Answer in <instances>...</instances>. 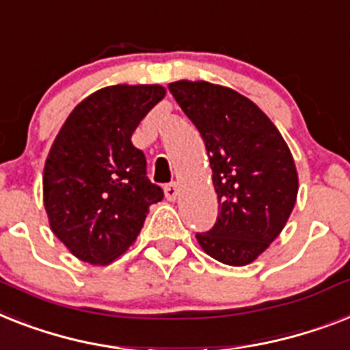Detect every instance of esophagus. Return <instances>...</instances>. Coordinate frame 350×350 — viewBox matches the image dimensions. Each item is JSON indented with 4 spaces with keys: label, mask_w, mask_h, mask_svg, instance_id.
I'll list each match as a JSON object with an SVG mask.
<instances>
[{
    "label": "esophagus",
    "mask_w": 350,
    "mask_h": 350,
    "mask_svg": "<svg viewBox=\"0 0 350 350\" xmlns=\"http://www.w3.org/2000/svg\"><path fill=\"white\" fill-rule=\"evenodd\" d=\"M180 196V187L176 183H170L165 187V198L169 201H176V198Z\"/></svg>",
    "instance_id": "esophagus-1"
}]
</instances>
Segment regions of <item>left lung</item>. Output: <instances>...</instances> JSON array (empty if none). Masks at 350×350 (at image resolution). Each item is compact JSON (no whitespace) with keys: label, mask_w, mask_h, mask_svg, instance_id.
Returning a JSON list of instances; mask_svg holds the SVG:
<instances>
[{"label":"left lung","mask_w":350,"mask_h":350,"mask_svg":"<svg viewBox=\"0 0 350 350\" xmlns=\"http://www.w3.org/2000/svg\"><path fill=\"white\" fill-rule=\"evenodd\" d=\"M169 90L203 138L219 201L214 228L196 239L219 262H254L282 232L297 203L293 154L268 115L232 88L176 81Z\"/></svg>","instance_id":"obj_1"}]
</instances>
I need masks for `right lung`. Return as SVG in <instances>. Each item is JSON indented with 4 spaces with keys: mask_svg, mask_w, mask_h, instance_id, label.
Masks as SVG:
<instances>
[{
    "mask_svg": "<svg viewBox=\"0 0 350 350\" xmlns=\"http://www.w3.org/2000/svg\"><path fill=\"white\" fill-rule=\"evenodd\" d=\"M160 84H116L86 96L57 133L42 172V201L55 237L77 258L106 266L126 254L163 198L131 142L165 96Z\"/></svg>",
    "mask_w": 350,
    "mask_h": 350,
    "instance_id": "1",
    "label": "right lung"
}]
</instances>
